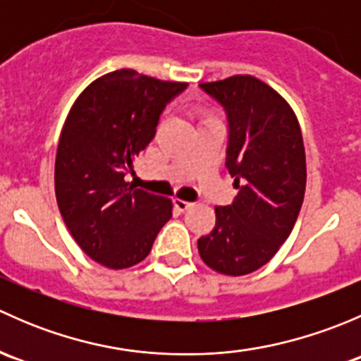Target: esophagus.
<instances>
[{"mask_svg":"<svg viewBox=\"0 0 361 361\" xmlns=\"http://www.w3.org/2000/svg\"><path fill=\"white\" fill-rule=\"evenodd\" d=\"M173 204H174V207H176L178 211H181V213H183V211H187V209H190V207H192V202L183 201V199H173Z\"/></svg>","mask_w":361,"mask_h":361,"instance_id":"34e87169","label":"esophagus"}]
</instances>
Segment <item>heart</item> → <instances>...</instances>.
<instances>
[{"instance_id": "b5f03b06", "label": "heart", "mask_w": 361, "mask_h": 361, "mask_svg": "<svg viewBox=\"0 0 361 361\" xmlns=\"http://www.w3.org/2000/svg\"><path fill=\"white\" fill-rule=\"evenodd\" d=\"M195 116H197L199 122H201V123L209 122V120H214L213 115H211V113L207 111L206 108H197V110H195Z\"/></svg>"}]
</instances>
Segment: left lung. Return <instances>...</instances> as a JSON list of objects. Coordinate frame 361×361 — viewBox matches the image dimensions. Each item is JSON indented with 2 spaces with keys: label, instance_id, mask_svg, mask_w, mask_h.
<instances>
[{
  "label": "left lung",
  "instance_id": "8db88e82",
  "mask_svg": "<svg viewBox=\"0 0 361 361\" xmlns=\"http://www.w3.org/2000/svg\"><path fill=\"white\" fill-rule=\"evenodd\" d=\"M227 111V169L239 188L216 206V224L197 241L202 262L225 276L267 264L288 239L305 192L300 126L285 97L251 75L201 83Z\"/></svg>",
  "mask_w": 361,
  "mask_h": 361
}]
</instances>
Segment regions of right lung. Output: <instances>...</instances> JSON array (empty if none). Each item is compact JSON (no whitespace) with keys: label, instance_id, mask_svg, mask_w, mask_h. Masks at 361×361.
Listing matches in <instances>:
<instances>
[{"label":"right lung","instance_id":"obj_1","mask_svg":"<svg viewBox=\"0 0 361 361\" xmlns=\"http://www.w3.org/2000/svg\"><path fill=\"white\" fill-rule=\"evenodd\" d=\"M185 87L116 69L94 80L68 113L56 155L57 206L76 245L104 267L145 260L173 214L171 199L129 187L126 176Z\"/></svg>","mask_w":361,"mask_h":361}]
</instances>
